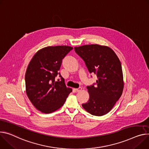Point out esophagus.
<instances>
[{
  "instance_id": "34e87169",
  "label": "esophagus",
  "mask_w": 149,
  "mask_h": 149,
  "mask_svg": "<svg viewBox=\"0 0 149 149\" xmlns=\"http://www.w3.org/2000/svg\"><path fill=\"white\" fill-rule=\"evenodd\" d=\"M81 90H82V88L81 87H79L78 88H75V91L77 92H79L80 91H81Z\"/></svg>"
}]
</instances>
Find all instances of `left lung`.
Returning <instances> with one entry per match:
<instances>
[{
	"label": "left lung",
	"mask_w": 149,
	"mask_h": 149,
	"mask_svg": "<svg viewBox=\"0 0 149 149\" xmlns=\"http://www.w3.org/2000/svg\"><path fill=\"white\" fill-rule=\"evenodd\" d=\"M84 61L90 74H96V83L87 86L89 100L83 104L90 114L102 116L109 112L118 100L124 88L120 62L110 47L99 45L74 47Z\"/></svg>",
	"instance_id": "obj_1"
}]
</instances>
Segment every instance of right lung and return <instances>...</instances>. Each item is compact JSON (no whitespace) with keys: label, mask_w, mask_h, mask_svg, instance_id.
<instances>
[{"label":"right lung","mask_w":149,"mask_h":149,"mask_svg":"<svg viewBox=\"0 0 149 149\" xmlns=\"http://www.w3.org/2000/svg\"><path fill=\"white\" fill-rule=\"evenodd\" d=\"M73 48L67 46H48L38 50L26 69V93L36 109L50 113L62 107L72 89L67 88L58 72L62 59ZM59 74L61 80L55 79Z\"/></svg>","instance_id":"1"}]
</instances>
